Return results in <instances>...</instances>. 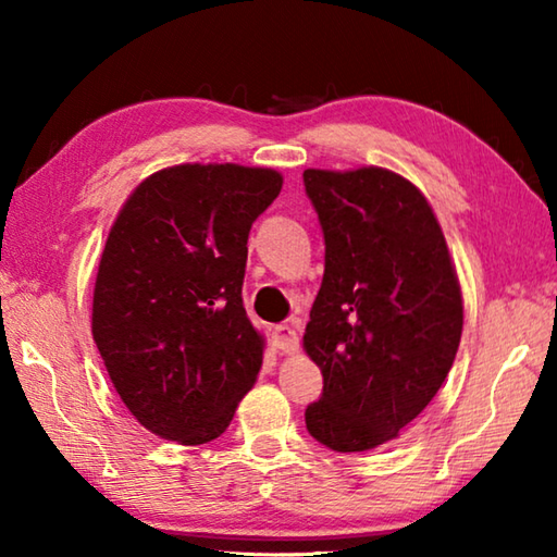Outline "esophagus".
Wrapping results in <instances>:
<instances>
[{
	"label": "esophagus",
	"instance_id": "34e87169",
	"mask_svg": "<svg viewBox=\"0 0 557 557\" xmlns=\"http://www.w3.org/2000/svg\"><path fill=\"white\" fill-rule=\"evenodd\" d=\"M272 342H275L282 354H295L299 348V336L289 324H277L272 329Z\"/></svg>",
	"mask_w": 557,
	"mask_h": 557
}]
</instances>
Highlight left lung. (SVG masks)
I'll use <instances>...</instances> for the list:
<instances>
[{
    "instance_id": "left-lung-1",
    "label": "left lung",
    "mask_w": 557,
    "mask_h": 557,
    "mask_svg": "<svg viewBox=\"0 0 557 557\" xmlns=\"http://www.w3.org/2000/svg\"><path fill=\"white\" fill-rule=\"evenodd\" d=\"M324 233V280L305 351L322 369L307 430L334 451L398 437L455 363L465 307L445 235L422 191L381 166L307 169Z\"/></svg>"
}]
</instances>
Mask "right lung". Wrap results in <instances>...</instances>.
Wrapping results in <instances>:
<instances>
[{
    "label": "right lung",
    "mask_w": 557,
    "mask_h": 557,
    "mask_svg": "<svg viewBox=\"0 0 557 557\" xmlns=\"http://www.w3.org/2000/svg\"><path fill=\"white\" fill-rule=\"evenodd\" d=\"M275 169L178 164L122 206L92 292V338L139 425L203 445L256 383L265 338L243 307L248 235L277 199Z\"/></svg>",
    "instance_id": "obj_1"
}]
</instances>
